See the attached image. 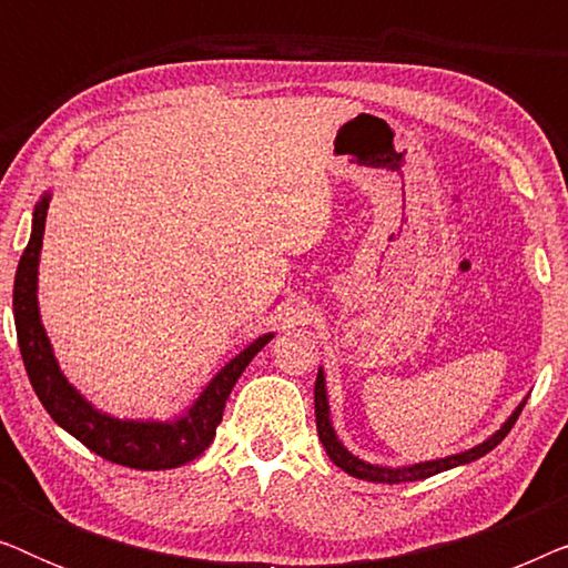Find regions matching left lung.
<instances>
[{
  "label": "left lung",
  "instance_id": "obj_1",
  "mask_svg": "<svg viewBox=\"0 0 568 568\" xmlns=\"http://www.w3.org/2000/svg\"><path fill=\"white\" fill-rule=\"evenodd\" d=\"M523 408H525V403L515 410V414L509 416V422L504 424L501 429L494 434V437H488L484 445L473 447V449H468V453L445 457V460L418 463V465H410V468H379V465H369V463L359 460V457H354L336 439V434H333V426H331V418H328V398H325L323 372H317V379H315V424H317V437H321L325 453H328L331 460L336 463L341 470H346L348 476L364 478V480H377V484H406V480H424L429 476H437V473H442V470L455 468V465H465V463L478 460V457L491 453V449L499 445L504 437H507L509 429L515 426V422L519 418V414H523Z\"/></svg>",
  "mask_w": 568,
  "mask_h": 568
}]
</instances>
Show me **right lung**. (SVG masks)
Wrapping results in <instances>:
<instances>
[{
    "instance_id": "right-lung-1",
    "label": "right lung",
    "mask_w": 568,
    "mask_h": 568,
    "mask_svg": "<svg viewBox=\"0 0 568 568\" xmlns=\"http://www.w3.org/2000/svg\"><path fill=\"white\" fill-rule=\"evenodd\" d=\"M45 212H49V196H43L33 209V232H30L28 247L18 263L12 290L20 354L38 400L43 403V408L49 410L61 429H67L74 439H80L84 447L103 457V460L136 470H165L191 463L193 457H199L212 445L232 387H235L237 377L243 375L253 356L268 344L271 333L247 346L245 352H240L206 385V390L189 408V414L173 424L119 422V418L100 414L61 375L59 364L51 354L49 338H45L41 317H38L36 276L38 253H41L43 243Z\"/></svg>"
}]
</instances>
